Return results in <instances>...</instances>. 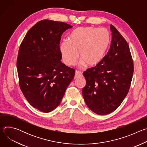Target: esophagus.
Returning <instances> with one entry per match:
<instances>
[{
    "label": "esophagus",
    "instance_id": "1",
    "mask_svg": "<svg viewBox=\"0 0 147 147\" xmlns=\"http://www.w3.org/2000/svg\"><path fill=\"white\" fill-rule=\"evenodd\" d=\"M82 76V73L81 71H78V70H76V73H75V76H74V78H77L79 77H81Z\"/></svg>",
    "mask_w": 147,
    "mask_h": 147
}]
</instances>
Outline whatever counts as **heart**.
I'll use <instances>...</instances> for the list:
<instances>
[{
	"instance_id": "heart-1",
	"label": "heart",
	"mask_w": 147,
	"mask_h": 147,
	"mask_svg": "<svg viewBox=\"0 0 147 147\" xmlns=\"http://www.w3.org/2000/svg\"><path fill=\"white\" fill-rule=\"evenodd\" d=\"M111 36L105 28L94 27H78L69 36V41L65 40L60 45V51L64 63L73 65L78 54L82 64L88 66L98 65L104 57L111 43Z\"/></svg>"
}]
</instances>
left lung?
Instances as JSON below:
<instances>
[{
	"instance_id": "1",
	"label": "left lung",
	"mask_w": 147,
	"mask_h": 147,
	"mask_svg": "<svg viewBox=\"0 0 147 147\" xmlns=\"http://www.w3.org/2000/svg\"><path fill=\"white\" fill-rule=\"evenodd\" d=\"M109 51L96 66L83 73L86 85L82 94L87 107L99 115L115 111L127 95L134 72L127 41L112 24Z\"/></svg>"
}]
</instances>
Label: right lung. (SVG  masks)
Returning <instances> with one entry per match:
<instances>
[{"label":"right lung","mask_w":147,"mask_h":147,"mask_svg":"<svg viewBox=\"0 0 147 147\" xmlns=\"http://www.w3.org/2000/svg\"><path fill=\"white\" fill-rule=\"evenodd\" d=\"M73 26L43 20L27 33L17 59L19 85L31 106L48 113L60 103L75 70L60 61L59 45L65 31Z\"/></svg>","instance_id":"add662e5"}]
</instances>
